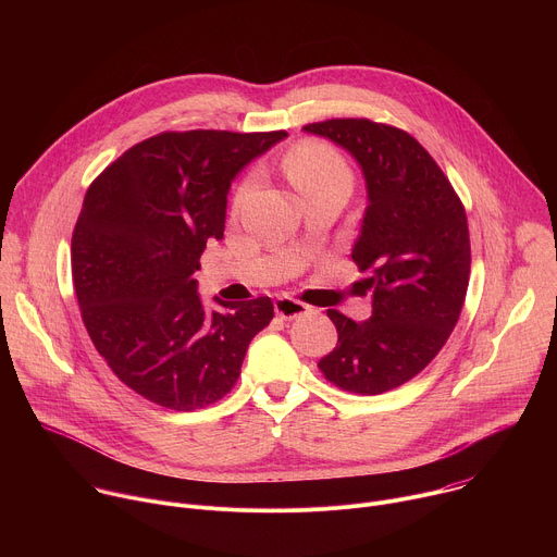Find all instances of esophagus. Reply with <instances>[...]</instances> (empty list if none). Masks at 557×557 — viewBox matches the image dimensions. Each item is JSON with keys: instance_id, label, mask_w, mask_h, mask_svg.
Instances as JSON below:
<instances>
[{"instance_id": "obj_1", "label": "esophagus", "mask_w": 557, "mask_h": 557, "mask_svg": "<svg viewBox=\"0 0 557 557\" xmlns=\"http://www.w3.org/2000/svg\"><path fill=\"white\" fill-rule=\"evenodd\" d=\"M275 312L282 317V320H295V317L312 312V308L301 304V301H297V299H293V297H277Z\"/></svg>"}]
</instances>
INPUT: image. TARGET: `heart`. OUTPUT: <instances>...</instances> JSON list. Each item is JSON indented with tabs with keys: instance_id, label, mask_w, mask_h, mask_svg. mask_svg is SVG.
Listing matches in <instances>:
<instances>
[{
	"instance_id": "obj_1",
	"label": "heart",
	"mask_w": 557,
	"mask_h": 557,
	"mask_svg": "<svg viewBox=\"0 0 557 557\" xmlns=\"http://www.w3.org/2000/svg\"><path fill=\"white\" fill-rule=\"evenodd\" d=\"M284 172L304 198L339 185H352V174L346 158L322 140H301L295 145L284 158ZM251 187L253 178H247L237 189V200L245 198Z\"/></svg>"
}]
</instances>
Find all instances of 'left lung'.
<instances>
[{"mask_svg": "<svg viewBox=\"0 0 557 557\" xmlns=\"http://www.w3.org/2000/svg\"><path fill=\"white\" fill-rule=\"evenodd\" d=\"M361 168L368 207L352 260L370 277V320L329 310L337 346L320 363L346 392L383 394L417 376L445 346L462 310L471 249L454 187L408 132L368 119L304 125Z\"/></svg>", "mask_w": 557, "mask_h": 557, "instance_id": "1", "label": "left lung"}]
</instances>
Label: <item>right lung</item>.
<instances>
[{
  "label": "right lung",
  "instance_id": "1",
  "mask_svg": "<svg viewBox=\"0 0 557 557\" xmlns=\"http://www.w3.org/2000/svg\"><path fill=\"white\" fill-rule=\"evenodd\" d=\"M286 132H163L90 185L72 233V282L88 335L112 372L176 412L215 404L235 385L271 297L207 310L194 273L222 240L233 178Z\"/></svg>",
  "mask_w": 557,
  "mask_h": 557
}]
</instances>
